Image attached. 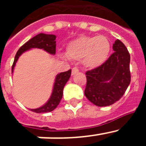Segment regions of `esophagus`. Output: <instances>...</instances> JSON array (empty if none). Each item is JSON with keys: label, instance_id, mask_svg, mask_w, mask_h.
<instances>
[{"label": "esophagus", "instance_id": "obj_1", "mask_svg": "<svg viewBox=\"0 0 146 146\" xmlns=\"http://www.w3.org/2000/svg\"><path fill=\"white\" fill-rule=\"evenodd\" d=\"M78 72H79V69H77V67H74L72 70V75H74V74H76L77 73H78Z\"/></svg>", "mask_w": 146, "mask_h": 146}]
</instances>
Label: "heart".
I'll return each instance as SVG.
<instances>
[{"mask_svg":"<svg viewBox=\"0 0 146 146\" xmlns=\"http://www.w3.org/2000/svg\"><path fill=\"white\" fill-rule=\"evenodd\" d=\"M110 51L111 44L106 36H81L67 44L66 56L71 60H82L85 66L95 69L108 60Z\"/></svg>","mask_w":146,"mask_h":146,"instance_id":"b5f03b06","label":"heart"}]
</instances>
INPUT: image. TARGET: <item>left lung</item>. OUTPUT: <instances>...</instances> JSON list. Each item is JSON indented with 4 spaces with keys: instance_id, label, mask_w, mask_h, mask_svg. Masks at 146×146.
Instances as JSON below:
<instances>
[{
    "instance_id": "1",
    "label": "left lung",
    "mask_w": 146,
    "mask_h": 146,
    "mask_svg": "<svg viewBox=\"0 0 146 146\" xmlns=\"http://www.w3.org/2000/svg\"><path fill=\"white\" fill-rule=\"evenodd\" d=\"M113 49L114 52L102 65L86 73L85 95L98 107L110 106L118 101L131 81L128 50L118 39Z\"/></svg>"
}]
</instances>
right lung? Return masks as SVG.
Segmentation results:
<instances>
[{"label": "right lung", "mask_w": 146, "mask_h": 146, "mask_svg": "<svg viewBox=\"0 0 146 146\" xmlns=\"http://www.w3.org/2000/svg\"><path fill=\"white\" fill-rule=\"evenodd\" d=\"M55 38H56L55 35L45 34V33H42L31 38L28 42L24 44L17 52L15 60L13 63L11 72L13 73L14 72L15 66L19 57L25 51H28L33 48H38L42 49L51 55H55V48H56ZM71 73H72V70L69 69L67 72H60V74H57L55 77V82H54L52 94L50 99H48V101L42 107L36 108V109H31V110L37 113H48V112L52 111L53 110L57 108L63 96V90H64V86L71 77Z\"/></svg>", "instance_id": "1"}]
</instances>
